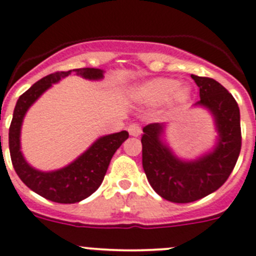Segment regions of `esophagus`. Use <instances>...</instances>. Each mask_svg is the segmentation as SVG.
Listing matches in <instances>:
<instances>
[{"instance_id": "esophagus-1", "label": "esophagus", "mask_w": 256, "mask_h": 256, "mask_svg": "<svg viewBox=\"0 0 256 256\" xmlns=\"http://www.w3.org/2000/svg\"><path fill=\"white\" fill-rule=\"evenodd\" d=\"M128 131L130 135H132V136H139L140 134H142V128H140L138 124H131L128 128Z\"/></svg>"}]
</instances>
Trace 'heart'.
<instances>
[{
	"label": "heart",
	"instance_id": "1",
	"mask_svg": "<svg viewBox=\"0 0 256 256\" xmlns=\"http://www.w3.org/2000/svg\"><path fill=\"white\" fill-rule=\"evenodd\" d=\"M138 100L148 106H158L166 102L170 110H177L188 102L191 88L170 78H156L142 82L134 89Z\"/></svg>",
	"mask_w": 256,
	"mask_h": 256
}]
</instances>
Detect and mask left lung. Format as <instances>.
Returning a JSON list of instances; mask_svg holds the SVG:
<instances>
[{
    "instance_id": "1",
    "label": "left lung",
    "mask_w": 256,
    "mask_h": 256,
    "mask_svg": "<svg viewBox=\"0 0 256 256\" xmlns=\"http://www.w3.org/2000/svg\"><path fill=\"white\" fill-rule=\"evenodd\" d=\"M200 100L213 114L218 142L210 153L195 160L177 158L162 142L163 124L142 128V168L156 194L172 202H191L212 194L227 181L241 150L240 110L227 89L210 78L191 75Z\"/></svg>"
}]
</instances>
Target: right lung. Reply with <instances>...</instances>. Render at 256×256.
Here are the masks:
<instances>
[{"label":"right lung","instance_id":"add662e5","mask_svg":"<svg viewBox=\"0 0 256 256\" xmlns=\"http://www.w3.org/2000/svg\"><path fill=\"white\" fill-rule=\"evenodd\" d=\"M71 72L89 80H100L103 78V70L90 68L50 74L19 96L8 130L11 162L18 176L34 192L50 202L61 204H74L90 196L102 184L114 152L128 138V131H120L100 138L79 158L57 171L42 172L28 164L20 150V131L25 114L52 84L68 76Z\"/></svg>","mask_w":256,"mask_h":256}]
</instances>
